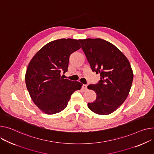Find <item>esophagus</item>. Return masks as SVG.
<instances>
[{
  "label": "esophagus",
  "mask_w": 154,
  "mask_h": 154,
  "mask_svg": "<svg viewBox=\"0 0 154 154\" xmlns=\"http://www.w3.org/2000/svg\"><path fill=\"white\" fill-rule=\"evenodd\" d=\"M82 89L84 91H86L87 90V85H82Z\"/></svg>",
  "instance_id": "obj_1"
}]
</instances>
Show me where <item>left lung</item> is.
<instances>
[{"mask_svg":"<svg viewBox=\"0 0 154 154\" xmlns=\"http://www.w3.org/2000/svg\"><path fill=\"white\" fill-rule=\"evenodd\" d=\"M90 67L100 74V80L87 88L97 94L88 103L96 114L107 115L116 111L126 100L130 91L133 72L127 57L115 45L100 38L79 39Z\"/></svg>","mask_w":154,"mask_h":154,"instance_id":"1","label":"left lung"}]
</instances>
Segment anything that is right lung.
Segmentation results:
<instances>
[{"instance_id":"right-lung-1","label":"right lung","mask_w":154,"mask_h":154,"mask_svg":"<svg viewBox=\"0 0 154 154\" xmlns=\"http://www.w3.org/2000/svg\"><path fill=\"white\" fill-rule=\"evenodd\" d=\"M81 48L71 38L53 41L34 56L28 66L25 83L35 104L43 112L53 115L66 108L70 97L81 88L79 82L61 77L68 70L69 57Z\"/></svg>"}]
</instances>
